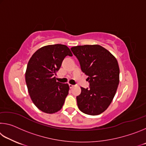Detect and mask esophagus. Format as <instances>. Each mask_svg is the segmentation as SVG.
<instances>
[{"label":"esophagus","mask_w":146,"mask_h":146,"mask_svg":"<svg viewBox=\"0 0 146 146\" xmlns=\"http://www.w3.org/2000/svg\"><path fill=\"white\" fill-rule=\"evenodd\" d=\"M69 87H70V88H73L74 87V86L73 85H72V84H69Z\"/></svg>","instance_id":"obj_1"}]
</instances>
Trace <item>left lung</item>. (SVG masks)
Instances as JSON below:
<instances>
[{"label": "left lung", "mask_w": 146, "mask_h": 146, "mask_svg": "<svg viewBox=\"0 0 146 146\" xmlns=\"http://www.w3.org/2000/svg\"><path fill=\"white\" fill-rule=\"evenodd\" d=\"M71 50L90 82L89 88H80L81 93L76 97L79 110L87 115H100L111 103L119 84L117 59L99 45L77 46Z\"/></svg>", "instance_id": "8db88e82"}]
</instances>
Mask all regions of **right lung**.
I'll list each match as a JSON object with an SVG mask.
<instances>
[{
    "mask_svg": "<svg viewBox=\"0 0 146 146\" xmlns=\"http://www.w3.org/2000/svg\"><path fill=\"white\" fill-rule=\"evenodd\" d=\"M73 56L63 44L38 49L29 59L25 74L31 99L36 107L46 113H55L62 108L70 87L56 82L55 75L66 56Z\"/></svg>",
    "mask_w": 146,
    "mask_h": 146,
    "instance_id": "add662e5",
    "label": "right lung"
}]
</instances>
